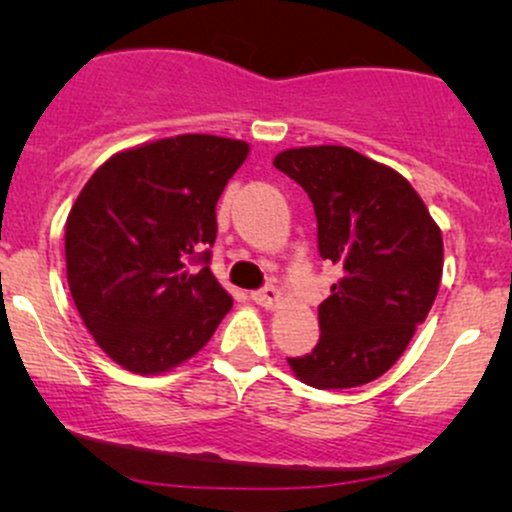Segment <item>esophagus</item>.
<instances>
[{
    "instance_id": "1",
    "label": "esophagus",
    "mask_w": 512,
    "mask_h": 512,
    "mask_svg": "<svg viewBox=\"0 0 512 512\" xmlns=\"http://www.w3.org/2000/svg\"><path fill=\"white\" fill-rule=\"evenodd\" d=\"M250 298L257 305H262V308H274V305L279 303L281 293H279V289H276V286H264V289H260V291H252Z\"/></svg>"
}]
</instances>
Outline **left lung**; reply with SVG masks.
I'll return each instance as SVG.
<instances>
[{"instance_id":"1","label":"left lung","mask_w":512,"mask_h":512,"mask_svg":"<svg viewBox=\"0 0 512 512\" xmlns=\"http://www.w3.org/2000/svg\"><path fill=\"white\" fill-rule=\"evenodd\" d=\"M274 166L308 192L322 260L342 267L320 303V342L289 358L317 390L366 385L395 366L443 276V236L397 170L349 146L286 149Z\"/></svg>"}]
</instances>
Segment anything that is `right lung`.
<instances>
[{
	"label": "right lung",
	"mask_w": 512,
	"mask_h": 512,
	"mask_svg": "<svg viewBox=\"0 0 512 512\" xmlns=\"http://www.w3.org/2000/svg\"><path fill=\"white\" fill-rule=\"evenodd\" d=\"M248 151L214 134L158 139L108 158L76 197L64 231L69 291L122 368L156 375L180 366L231 310L209 248L216 202Z\"/></svg>",
	"instance_id": "obj_1"
}]
</instances>
